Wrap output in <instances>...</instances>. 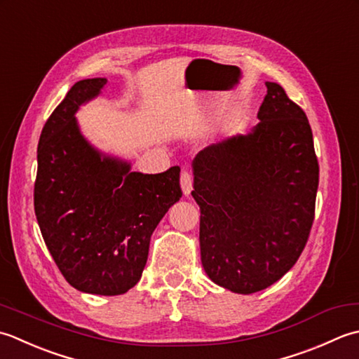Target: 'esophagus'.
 Returning <instances> with one entry per match:
<instances>
[{"mask_svg": "<svg viewBox=\"0 0 359 359\" xmlns=\"http://www.w3.org/2000/svg\"><path fill=\"white\" fill-rule=\"evenodd\" d=\"M192 184H194L192 173H190L189 170H182L181 172V189H182V192H184V195H189L190 192H192Z\"/></svg>", "mask_w": 359, "mask_h": 359, "instance_id": "1", "label": "esophagus"}]
</instances>
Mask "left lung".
I'll return each mask as SVG.
<instances>
[{
    "label": "left lung",
    "instance_id": "obj_1",
    "mask_svg": "<svg viewBox=\"0 0 359 359\" xmlns=\"http://www.w3.org/2000/svg\"><path fill=\"white\" fill-rule=\"evenodd\" d=\"M260 122L194 159L201 263L212 282L240 294L287 274L309 240L319 164L304 109L266 83Z\"/></svg>",
    "mask_w": 359,
    "mask_h": 359
}]
</instances>
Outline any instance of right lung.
Segmentation results:
<instances>
[{
    "mask_svg": "<svg viewBox=\"0 0 359 359\" xmlns=\"http://www.w3.org/2000/svg\"><path fill=\"white\" fill-rule=\"evenodd\" d=\"M107 79L80 80L49 116L36 149L34 209L43 240L65 279L79 291L118 296L139 282L150 237L181 198L180 170L131 172L102 155L74 118Z\"/></svg>",
    "mask_w": 359,
    "mask_h": 359,
    "instance_id": "obj_1",
    "label": "right lung"
}]
</instances>
